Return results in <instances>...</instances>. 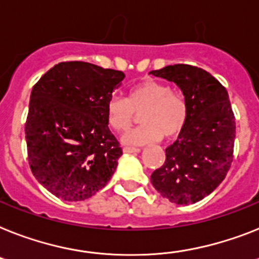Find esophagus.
<instances>
[{
	"instance_id": "obj_1",
	"label": "esophagus",
	"mask_w": 259,
	"mask_h": 259,
	"mask_svg": "<svg viewBox=\"0 0 259 259\" xmlns=\"http://www.w3.org/2000/svg\"><path fill=\"white\" fill-rule=\"evenodd\" d=\"M123 152H125V153H138V152H140V149L135 148V147H124V148H123Z\"/></svg>"
}]
</instances>
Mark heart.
<instances>
[{
    "label": "heart",
    "instance_id": "obj_1",
    "mask_svg": "<svg viewBox=\"0 0 259 259\" xmlns=\"http://www.w3.org/2000/svg\"><path fill=\"white\" fill-rule=\"evenodd\" d=\"M143 125L123 136L125 144L143 145L160 139L176 138L187 124L188 106L183 94L166 83L145 79L130 89L125 98H111L107 103V121L112 130L123 132L131 127L136 112H142Z\"/></svg>",
    "mask_w": 259,
    "mask_h": 259
}]
</instances>
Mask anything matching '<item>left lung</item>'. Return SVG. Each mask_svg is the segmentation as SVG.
Segmentation results:
<instances>
[{
    "mask_svg": "<svg viewBox=\"0 0 259 259\" xmlns=\"http://www.w3.org/2000/svg\"><path fill=\"white\" fill-rule=\"evenodd\" d=\"M149 74L176 83L188 106L187 124L165 149V161L151 175V183L170 202L194 204L219 187L232 165L236 119L229 95L196 66H165Z\"/></svg>",
    "mask_w": 259,
    "mask_h": 259,
    "instance_id": "1",
    "label": "left lung"
}]
</instances>
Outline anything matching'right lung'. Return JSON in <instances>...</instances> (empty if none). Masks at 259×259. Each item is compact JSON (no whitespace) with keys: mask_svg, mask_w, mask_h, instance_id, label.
Listing matches in <instances>:
<instances>
[{"mask_svg":"<svg viewBox=\"0 0 259 259\" xmlns=\"http://www.w3.org/2000/svg\"><path fill=\"white\" fill-rule=\"evenodd\" d=\"M124 72L87 62H61L35 83L25 134L30 169L65 201L106 187L123 155L107 121V103Z\"/></svg>","mask_w":259,"mask_h":259,"instance_id":"right-lung-1","label":"right lung"}]
</instances>
